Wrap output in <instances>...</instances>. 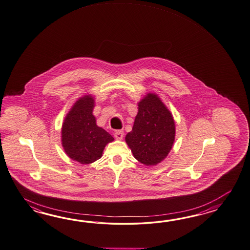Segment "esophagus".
Returning a JSON list of instances; mask_svg holds the SVG:
<instances>
[{"label": "esophagus", "instance_id": "1", "mask_svg": "<svg viewBox=\"0 0 250 250\" xmlns=\"http://www.w3.org/2000/svg\"><path fill=\"white\" fill-rule=\"evenodd\" d=\"M115 138L118 140V141H121L122 140L123 137H124V132H123L122 130H118L117 132H115Z\"/></svg>", "mask_w": 250, "mask_h": 250}]
</instances>
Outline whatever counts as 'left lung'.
Listing matches in <instances>:
<instances>
[{
    "instance_id": "1",
    "label": "left lung",
    "mask_w": 250,
    "mask_h": 250,
    "mask_svg": "<svg viewBox=\"0 0 250 250\" xmlns=\"http://www.w3.org/2000/svg\"><path fill=\"white\" fill-rule=\"evenodd\" d=\"M137 104L138 113L125 143L140 163L156 166L172 149L175 121L171 112L154 92H148Z\"/></svg>"
}]
</instances>
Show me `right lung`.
Wrapping results in <instances>:
<instances>
[{
	"mask_svg": "<svg viewBox=\"0 0 250 250\" xmlns=\"http://www.w3.org/2000/svg\"><path fill=\"white\" fill-rule=\"evenodd\" d=\"M94 97L84 94L67 113L62 125V146L66 155L81 164H90L102 157L111 134L97 125L93 115Z\"/></svg>",
	"mask_w": 250,
	"mask_h": 250,
	"instance_id": "right-lung-1",
	"label": "right lung"
}]
</instances>
